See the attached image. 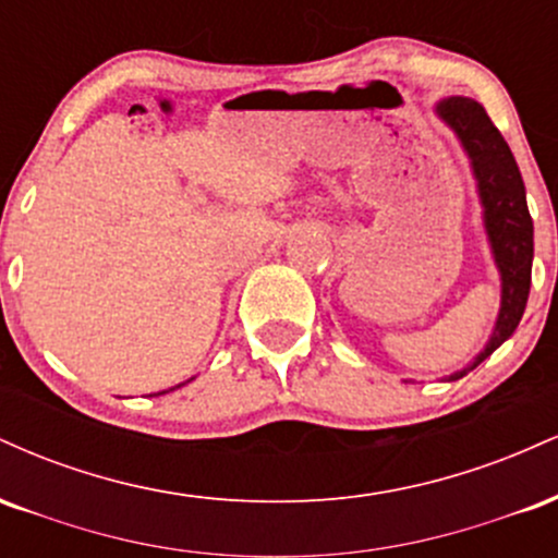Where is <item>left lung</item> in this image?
Returning <instances> with one entry per match:
<instances>
[{
  "label": "left lung",
  "mask_w": 558,
  "mask_h": 558,
  "mask_svg": "<svg viewBox=\"0 0 558 558\" xmlns=\"http://www.w3.org/2000/svg\"><path fill=\"white\" fill-rule=\"evenodd\" d=\"M438 114L457 131L466 155L472 157V170L485 209V230H488L493 257L501 270V312H498L496 330L477 360L453 375L457 380L488 360L520 325L530 296V278H533V217L514 155L501 131L493 125L485 107L466 96H451L440 101Z\"/></svg>",
  "instance_id": "obj_1"
}]
</instances>
